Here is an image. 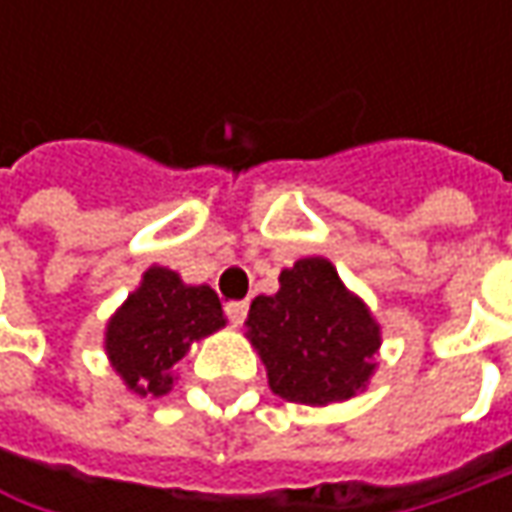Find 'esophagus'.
<instances>
[{"label":"esophagus","mask_w":512,"mask_h":512,"mask_svg":"<svg viewBox=\"0 0 512 512\" xmlns=\"http://www.w3.org/2000/svg\"><path fill=\"white\" fill-rule=\"evenodd\" d=\"M225 313L233 325H242L247 319V302H227Z\"/></svg>","instance_id":"1"}]
</instances>
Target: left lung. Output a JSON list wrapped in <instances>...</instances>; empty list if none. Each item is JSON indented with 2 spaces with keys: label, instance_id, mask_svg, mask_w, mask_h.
<instances>
[{
  "label": "left lung",
  "instance_id": "left-lung-1",
  "mask_svg": "<svg viewBox=\"0 0 512 512\" xmlns=\"http://www.w3.org/2000/svg\"><path fill=\"white\" fill-rule=\"evenodd\" d=\"M245 325L267 367L270 390L313 407L364 390L382 347V330L367 305L322 256L282 270L279 290L253 299Z\"/></svg>",
  "mask_w": 512,
  "mask_h": 512
}]
</instances>
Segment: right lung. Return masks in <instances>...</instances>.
<instances>
[{"label": "right lung", "instance_id": "add662e5", "mask_svg": "<svg viewBox=\"0 0 512 512\" xmlns=\"http://www.w3.org/2000/svg\"><path fill=\"white\" fill-rule=\"evenodd\" d=\"M219 327H225V313L210 287L185 285L179 273L153 265L110 316L105 353L128 390L165 396L173 387V364Z\"/></svg>", "mask_w": 512, "mask_h": 512}]
</instances>
